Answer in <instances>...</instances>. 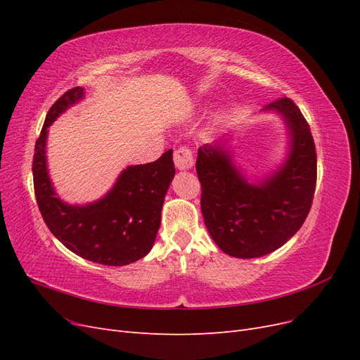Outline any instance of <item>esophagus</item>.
I'll list each match as a JSON object with an SVG mask.
<instances>
[{
    "instance_id": "obj_1",
    "label": "esophagus",
    "mask_w": 360,
    "mask_h": 360,
    "mask_svg": "<svg viewBox=\"0 0 360 360\" xmlns=\"http://www.w3.org/2000/svg\"><path fill=\"white\" fill-rule=\"evenodd\" d=\"M174 163H176L177 169H189L193 165V155L192 150L186 146H181L177 150H174Z\"/></svg>"
}]
</instances>
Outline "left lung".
Here are the masks:
<instances>
[{
    "label": "left lung",
    "instance_id": "left-lung-1",
    "mask_svg": "<svg viewBox=\"0 0 360 360\" xmlns=\"http://www.w3.org/2000/svg\"><path fill=\"white\" fill-rule=\"evenodd\" d=\"M263 111L281 115L288 135L287 156L269 176L250 181L236 167L228 138L198 148L204 224L236 258L263 257L285 245L307 219L317 181L311 129L296 103L282 97Z\"/></svg>",
    "mask_w": 360,
    "mask_h": 360
}]
</instances>
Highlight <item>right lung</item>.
<instances>
[{"label": "right lung", "instance_id": "obj_1", "mask_svg": "<svg viewBox=\"0 0 360 360\" xmlns=\"http://www.w3.org/2000/svg\"><path fill=\"white\" fill-rule=\"evenodd\" d=\"M82 99L84 89L75 86L46 114L32 159L36 200L51 233L72 252L93 263L126 266L146 257L153 248L163 200L176 174L172 150L155 162L123 169L101 200L82 205L63 201L48 172V127Z\"/></svg>", "mask_w": 360, "mask_h": 360}]
</instances>
